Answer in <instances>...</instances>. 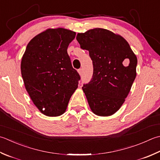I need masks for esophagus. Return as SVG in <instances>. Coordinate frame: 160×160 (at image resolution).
Instances as JSON below:
<instances>
[{"label":"esophagus","instance_id":"1","mask_svg":"<svg viewBox=\"0 0 160 160\" xmlns=\"http://www.w3.org/2000/svg\"><path fill=\"white\" fill-rule=\"evenodd\" d=\"M78 73H79L80 75H82V68H80V69H78Z\"/></svg>","mask_w":160,"mask_h":160}]
</instances>
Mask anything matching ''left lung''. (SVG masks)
Segmentation results:
<instances>
[{"label":"left lung","instance_id":"obj_1","mask_svg":"<svg viewBox=\"0 0 160 160\" xmlns=\"http://www.w3.org/2000/svg\"><path fill=\"white\" fill-rule=\"evenodd\" d=\"M80 48L89 51L93 67L92 80L82 90L95 114L108 117L120 109L135 79L137 59L123 37L94 28L78 33Z\"/></svg>","mask_w":160,"mask_h":160}]
</instances>
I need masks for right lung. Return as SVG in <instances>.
Segmentation results:
<instances>
[{"label":"right lung","instance_id":"obj_1","mask_svg":"<svg viewBox=\"0 0 160 160\" xmlns=\"http://www.w3.org/2000/svg\"><path fill=\"white\" fill-rule=\"evenodd\" d=\"M76 32L48 29L30 40L21 64L25 87L33 103L48 117L64 113L80 76L67 53Z\"/></svg>","mask_w":160,"mask_h":160}]
</instances>
